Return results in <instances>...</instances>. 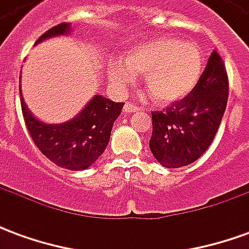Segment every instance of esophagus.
Segmentation results:
<instances>
[{
	"label": "esophagus",
	"mask_w": 249,
	"mask_h": 249,
	"mask_svg": "<svg viewBox=\"0 0 249 249\" xmlns=\"http://www.w3.org/2000/svg\"><path fill=\"white\" fill-rule=\"evenodd\" d=\"M136 110H139V107L133 103H126L124 105V112H136Z\"/></svg>",
	"instance_id": "obj_1"
}]
</instances>
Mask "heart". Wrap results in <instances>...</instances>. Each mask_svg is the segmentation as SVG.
Listing matches in <instances>:
<instances>
[{"label":"heart","instance_id":"heart-1","mask_svg":"<svg viewBox=\"0 0 249 249\" xmlns=\"http://www.w3.org/2000/svg\"><path fill=\"white\" fill-rule=\"evenodd\" d=\"M204 71L203 54L197 46L178 38H156L133 46L124 60L108 61V77L116 89H124L144 74V87L159 105L183 100L197 85Z\"/></svg>","mask_w":249,"mask_h":249}]
</instances>
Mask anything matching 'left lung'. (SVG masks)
<instances>
[{
	"label": "left lung",
	"mask_w": 249,
	"mask_h": 249,
	"mask_svg": "<svg viewBox=\"0 0 249 249\" xmlns=\"http://www.w3.org/2000/svg\"><path fill=\"white\" fill-rule=\"evenodd\" d=\"M228 100V77L219 53L212 52L197 85L167 110L152 113L149 148L165 168L196 161L212 144Z\"/></svg>",
	"instance_id": "8db88e82"
}]
</instances>
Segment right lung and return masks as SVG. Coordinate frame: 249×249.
<instances>
[{"mask_svg":"<svg viewBox=\"0 0 249 249\" xmlns=\"http://www.w3.org/2000/svg\"><path fill=\"white\" fill-rule=\"evenodd\" d=\"M71 33V24L64 22L44 33L36 41V45L52 37ZM19 98L32 140L52 162L69 171H84L97 161L108 146L114 121L124 105V103H114L101 94H94L71 120L60 124H46L29 110L21 85Z\"/></svg>","mask_w":249,"mask_h":249,"instance_id":"right-lung-1","label":"right lung"}]
</instances>
